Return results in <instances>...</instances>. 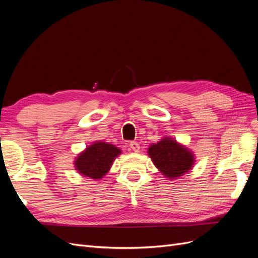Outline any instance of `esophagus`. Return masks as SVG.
<instances>
[{
  "label": "esophagus",
  "instance_id": "1",
  "mask_svg": "<svg viewBox=\"0 0 258 258\" xmlns=\"http://www.w3.org/2000/svg\"><path fill=\"white\" fill-rule=\"evenodd\" d=\"M129 146H130V148L132 151H134L135 153H139L140 152V145H139V143L138 142H130L129 143Z\"/></svg>",
  "mask_w": 258,
  "mask_h": 258
}]
</instances>
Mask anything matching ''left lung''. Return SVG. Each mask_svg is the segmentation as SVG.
<instances>
[{"label": "left lung", "mask_w": 258, "mask_h": 258, "mask_svg": "<svg viewBox=\"0 0 258 258\" xmlns=\"http://www.w3.org/2000/svg\"><path fill=\"white\" fill-rule=\"evenodd\" d=\"M147 153L155 167L169 178H176L188 172L195 162L192 152L169 137L151 145Z\"/></svg>", "instance_id": "obj_1"}]
</instances>
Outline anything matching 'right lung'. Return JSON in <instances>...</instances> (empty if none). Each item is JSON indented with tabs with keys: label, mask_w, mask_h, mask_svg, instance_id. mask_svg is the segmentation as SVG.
<instances>
[{
	"label": "right lung",
	"mask_w": 258,
	"mask_h": 258,
	"mask_svg": "<svg viewBox=\"0 0 258 258\" xmlns=\"http://www.w3.org/2000/svg\"><path fill=\"white\" fill-rule=\"evenodd\" d=\"M120 153L119 148L113 144L95 142L77 156L74 166L84 176L93 179L102 178Z\"/></svg>",
	"instance_id": "right-lung-1"
}]
</instances>
